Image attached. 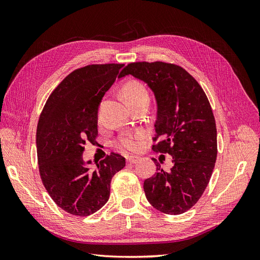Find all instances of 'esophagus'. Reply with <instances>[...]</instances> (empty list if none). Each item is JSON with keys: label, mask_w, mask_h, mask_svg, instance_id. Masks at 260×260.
Segmentation results:
<instances>
[{"label": "esophagus", "mask_w": 260, "mask_h": 260, "mask_svg": "<svg viewBox=\"0 0 260 260\" xmlns=\"http://www.w3.org/2000/svg\"><path fill=\"white\" fill-rule=\"evenodd\" d=\"M139 160H140V157H137V156L127 157V162L128 164H137Z\"/></svg>", "instance_id": "esophagus-1"}]
</instances>
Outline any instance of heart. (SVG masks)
Masks as SVG:
<instances>
[{"instance_id":"heart-1","label":"heart","mask_w":260,"mask_h":260,"mask_svg":"<svg viewBox=\"0 0 260 260\" xmlns=\"http://www.w3.org/2000/svg\"><path fill=\"white\" fill-rule=\"evenodd\" d=\"M123 96L128 101V103H133L143 99H148V94L144 86L139 82H129L122 89ZM144 135L142 132H138L136 135H123L117 141V145L123 151L137 152L142 145Z\"/></svg>"}]
</instances>
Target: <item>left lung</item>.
Wrapping results in <instances>:
<instances>
[{
  "label": "left lung",
  "mask_w": 260,
  "mask_h": 260,
  "mask_svg": "<svg viewBox=\"0 0 260 260\" xmlns=\"http://www.w3.org/2000/svg\"><path fill=\"white\" fill-rule=\"evenodd\" d=\"M133 76L147 84L157 105L153 149L168 153L174 166L144 181L151 205L168 215H180L194 206L209 182L217 158L214 114L202 86L182 67L155 62H131L119 77Z\"/></svg>",
  "instance_id": "left-lung-1"
}]
</instances>
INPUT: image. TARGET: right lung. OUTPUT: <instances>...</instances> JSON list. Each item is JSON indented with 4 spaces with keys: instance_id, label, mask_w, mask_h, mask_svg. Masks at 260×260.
<instances>
[{
    "instance_id": "right-lung-1",
    "label": "right lung",
    "mask_w": 260,
    "mask_h": 260,
    "mask_svg": "<svg viewBox=\"0 0 260 260\" xmlns=\"http://www.w3.org/2000/svg\"><path fill=\"white\" fill-rule=\"evenodd\" d=\"M123 64L89 65L69 74L46 101L37 128L39 171L56 205L75 216H89L109 199L111 181L125 166L112 153L84 161L86 142L96 143L98 112Z\"/></svg>"
}]
</instances>
